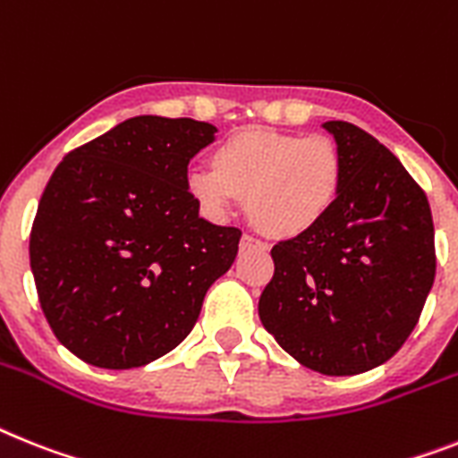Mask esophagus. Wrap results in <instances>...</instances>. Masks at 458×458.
<instances>
[{"mask_svg":"<svg viewBox=\"0 0 458 458\" xmlns=\"http://www.w3.org/2000/svg\"><path fill=\"white\" fill-rule=\"evenodd\" d=\"M251 247H265V244L259 240V237H253V235H249V233H244L240 240V249L242 251H247V249H251Z\"/></svg>","mask_w":458,"mask_h":458,"instance_id":"obj_1","label":"esophagus"}]
</instances>
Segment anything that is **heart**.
I'll return each mask as SVG.
<instances>
[{
	"instance_id": "b5f03b06",
	"label": "heart",
	"mask_w": 458,
	"mask_h": 458,
	"mask_svg": "<svg viewBox=\"0 0 458 458\" xmlns=\"http://www.w3.org/2000/svg\"><path fill=\"white\" fill-rule=\"evenodd\" d=\"M188 191L211 216H225L242 198L270 235L312 230L333 209L342 186V156L324 134L244 130L214 153V167H193Z\"/></svg>"
}]
</instances>
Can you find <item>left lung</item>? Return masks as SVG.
Wrapping results in <instances>:
<instances>
[{
    "instance_id": "8db88e82",
    "label": "left lung",
    "mask_w": 458,
    "mask_h": 458,
    "mask_svg": "<svg viewBox=\"0 0 458 458\" xmlns=\"http://www.w3.org/2000/svg\"><path fill=\"white\" fill-rule=\"evenodd\" d=\"M342 156L335 205L272 247L259 317L279 347L321 375H359L405 344L436 279L426 193L366 130L328 121Z\"/></svg>"
}]
</instances>
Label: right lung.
I'll return each mask as SVG.
<instances>
[{
	"label": "right lung",
	"mask_w": 458,
	"mask_h": 458,
	"mask_svg": "<svg viewBox=\"0 0 458 458\" xmlns=\"http://www.w3.org/2000/svg\"><path fill=\"white\" fill-rule=\"evenodd\" d=\"M216 128L134 116L64 156L39 199L30 265L55 337L90 366L128 370L193 330L242 230L199 216L191 157Z\"/></svg>",
	"instance_id": "right-lung-1"
}]
</instances>
